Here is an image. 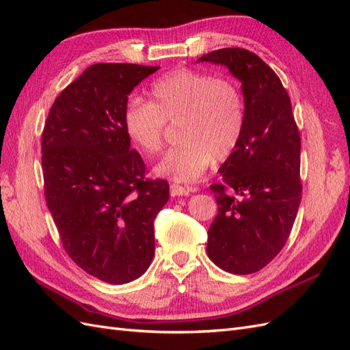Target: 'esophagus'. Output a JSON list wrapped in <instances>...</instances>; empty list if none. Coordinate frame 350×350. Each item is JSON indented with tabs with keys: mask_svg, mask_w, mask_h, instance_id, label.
<instances>
[{
	"mask_svg": "<svg viewBox=\"0 0 350 350\" xmlns=\"http://www.w3.org/2000/svg\"><path fill=\"white\" fill-rule=\"evenodd\" d=\"M171 196L172 197H183V196H188L191 193V188L188 187H183V185H178V184H171Z\"/></svg>",
	"mask_w": 350,
	"mask_h": 350,
	"instance_id": "obj_1",
	"label": "esophagus"
}]
</instances>
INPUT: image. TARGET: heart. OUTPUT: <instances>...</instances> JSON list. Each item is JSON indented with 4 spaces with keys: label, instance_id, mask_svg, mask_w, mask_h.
Listing matches in <instances>:
<instances>
[{
    "label": "heart",
    "instance_id": "b5f03b06",
    "mask_svg": "<svg viewBox=\"0 0 350 350\" xmlns=\"http://www.w3.org/2000/svg\"><path fill=\"white\" fill-rule=\"evenodd\" d=\"M149 94L150 102L139 98L126 102L124 129L144 154L154 156L163 147L166 124H176L179 144L159 162V175L191 183L204 174L211 159L224 162L235 152L247 112L234 80L176 68L153 81Z\"/></svg>",
    "mask_w": 350,
    "mask_h": 350
}]
</instances>
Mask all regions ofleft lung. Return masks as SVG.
I'll list each match as a JSON object with an SVG mask.
<instances>
[{"label": "left lung", "mask_w": 350, "mask_h": 350, "mask_svg": "<svg viewBox=\"0 0 350 350\" xmlns=\"http://www.w3.org/2000/svg\"><path fill=\"white\" fill-rule=\"evenodd\" d=\"M197 61L225 66L242 81L245 130L219 169L221 183L210 185L217 215L207 232V256L228 273L251 274L282 251L298 213L299 130L278 74L254 52L224 48Z\"/></svg>", "instance_id": "1"}]
</instances>
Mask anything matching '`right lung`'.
<instances>
[{"instance_id": "right-lung-1", "label": "right lung", "mask_w": 350, "mask_h": 350, "mask_svg": "<svg viewBox=\"0 0 350 350\" xmlns=\"http://www.w3.org/2000/svg\"><path fill=\"white\" fill-rule=\"evenodd\" d=\"M159 67L103 62L62 90L42 133L48 208L70 258L90 276L129 283L154 256V219L169 200L165 179L146 176L124 109Z\"/></svg>"}]
</instances>
